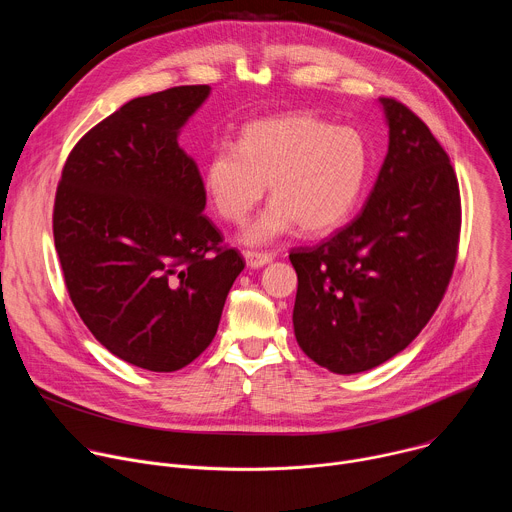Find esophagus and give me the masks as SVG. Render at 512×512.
Returning a JSON list of instances; mask_svg holds the SVG:
<instances>
[{
  "label": "esophagus",
  "instance_id": "34e87169",
  "mask_svg": "<svg viewBox=\"0 0 512 512\" xmlns=\"http://www.w3.org/2000/svg\"><path fill=\"white\" fill-rule=\"evenodd\" d=\"M273 257H275V253H271V251H253V249H247V251H245V259H247V263H249L253 269L267 265L269 261H273Z\"/></svg>",
  "mask_w": 512,
  "mask_h": 512
}]
</instances>
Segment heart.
I'll return each mask as SVG.
<instances>
[{
  "label": "heart",
  "mask_w": 512,
  "mask_h": 512,
  "mask_svg": "<svg viewBox=\"0 0 512 512\" xmlns=\"http://www.w3.org/2000/svg\"><path fill=\"white\" fill-rule=\"evenodd\" d=\"M369 172V148L352 127L287 113L243 127L239 145L216 141L204 162V188L218 216L243 223L269 184L273 202L245 231L267 243L291 227L318 235L340 225Z\"/></svg>",
  "instance_id": "obj_1"
}]
</instances>
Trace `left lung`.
Instances as JSON below:
<instances>
[{"label":"left lung","instance_id":"left-lung-1","mask_svg":"<svg viewBox=\"0 0 512 512\" xmlns=\"http://www.w3.org/2000/svg\"><path fill=\"white\" fill-rule=\"evenodd\" d=\"M381 105L389 152L367 204L330 239L289 251L298 344L336 375L375 369L407 348L444 300L458 259L452 162L407 105Z\"/></svg>","mask_w":512,"mask_h":512}]
</instances>
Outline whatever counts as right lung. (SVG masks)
<instances>
[{
    "mask_svg": "<svg viewBox=\"0 0 512 512\" xmlns=\"http://www.w3.org/2000/svg\"><path fill=\"white\" fill-rule=\"evenodd\" d=\"M208 93L184 85L125 103L72 148L54 198L72 306L109 352L154 373L206 350L245 267L202 212L200 170L178 145Z\"/></svg>",
    "mask_w": 512,
    "mask_h": 512,
    "instance_id": "obj_1",
    "label": "right lung"
}]
</instances>
